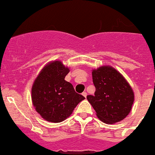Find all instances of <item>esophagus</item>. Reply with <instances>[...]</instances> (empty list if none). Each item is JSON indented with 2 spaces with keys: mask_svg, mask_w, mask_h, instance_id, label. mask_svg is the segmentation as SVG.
<instances>
[{
  "mask_svg": "<svg viewBox=\"0 0 155 155\" xmlns=\"http://www.w3.org/2000/svg\"><path fill=\"white\" fill-rule=\"evenodd\" d=\"M82 95H83L84 96V97H86V96H87V93L86 92H85V91H84V92H82Z\"/></svg>",
  "mask_w": 155,
  "mask_h": 155,
  "instance_id": "esophagus-1",
  "label": "esophagus"
}]
</instances>
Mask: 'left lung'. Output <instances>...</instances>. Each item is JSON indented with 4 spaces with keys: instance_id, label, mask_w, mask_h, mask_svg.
I'll use <instances>...</instances> for the list:
<instances>
[{
    "instance_id": "left-lung-1",
    "label": "left lung",
    "mask_w": 155,
    "mask_h": 155,
    "mask_svg": "<svg viewBox=\"0 0 155 155\" xmlns=\"http://www.w3.org/2000/svg\"><path fill=\"white\" fill-rule=\"evenodd\" d=\"M94 95L87 99L100 120L113 124L123 120L131 111L134 92L120 73L110 66L92 70Z\"/></svg>"
}]
</instances>
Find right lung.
I'll return each instance as SVG.
<instances>
[{
	"instance_id": "add662e5",
	"label": "right lung",
	"mask_w": 155,
	"mask_h": 155,
	"mask_svg": "<svg viewBox=\"0 0 155 155\" xmlns=\"http://www.w3.org/2000/svg\"><path fill=\"white\" fill-rule=\"evenodd\" d=\"M69 72L70 69L61 61H54L43 67L35 79L31 101L36 111L45 120L52 123L65 120L85 99L65 80Z\"/></svg>"
}]
</instances>
